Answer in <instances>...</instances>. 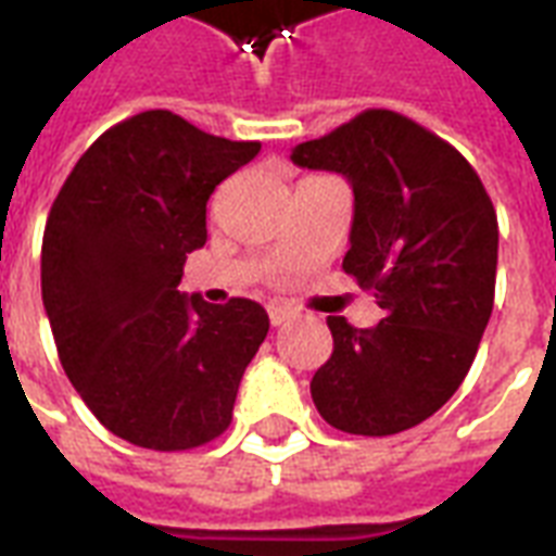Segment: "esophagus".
<instances>
[{
  "instance_id": "esophagus-1",
  "label": "esophagus",
  "mask_w": 556,
  "mask_h": 556,
  "mask_svg": "<svg viewBox=\"0 0 556 556\" xmlns=\"http://www.w3.org/2000/svg\"><path fill=\"white\" fill-rule=\"evenodd\" d=\"M268 315H270V324L279 326V324H286L288 317H294V315H296V308L282 306V303H270V306H268Z\"/></svg>"
}]
</instances>
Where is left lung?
<instances>
[{
    "label": "left lung",
    "mask_w": 556,
    "mask_h": 556,
    "mask_svg": "<svg viewBox=\"0 0 556 556\" xmlns=\"http://www.w3.org/2000/svg\"><path fill=\"white\" fill-rule=\"evenodd\" d=\"M291 160L350 180L344 270L384 312L370 329L326 317L334 346L312 400L346 434L414 429L460 388L493 315V201L457 148L393 110H364Z\"/></svg>",
    "instance_id": "obj_1"
}]
</instances>
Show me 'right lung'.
<instances>
[{
  "instance_id": "right-lung-1",
  "label": "right lung",
  "mask_w": 556,
  "mask_h": 556,
  "mask_svg": "<svg viewBox=\"0 0 556 556\" xmlns=\"http://www.w3.org/2000/svg\"><path fill=\"white\" fill-rule=\"evenodd\" d=\"M260 148L146 110L104 130L54 198L40 279L58 355L96 419L134 446L184 452L230 426L268 312L177 286L206 244L210 194Z\"/></svg>"
}]
</instances>
